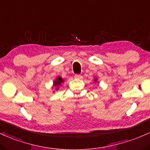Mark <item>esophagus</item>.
I'll list each match as a JSON object with an SVG mask.
<instances>
[{
	"label": "esophagus",
	"mask_w": 150,
	"mask_h": 150,
	"mask_svg": "<svg viewBox=\"0 0 150 150\" xmlns=\"http://www.w3.org/2000/svg\"><path fill=\"white\" fill-rule=\"evenodd\" d=\"M74 78L75 79H82V76L79 75V74H76L74 76Z\"/></svg>",
	"instance_id": "obj_1"
}]
</instances>
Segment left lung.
Masks as SVG:
<instances>
[{
	"mask_svg": "<svg viewBox=\"0 0 150 150\" xmlns=\"http://www.w3.org/2000/svg\"><path fill=\"white\" fill-rule=\"evenodd\" d=\"M96 81H97L96 79H95V80H94V81H95V82H96Z\"/></svg>",
	"mask_w": 150,
	"mask_h": 150,
	"instance_id": "8db88e82",
	"label": "left lung"
}]
</instances>
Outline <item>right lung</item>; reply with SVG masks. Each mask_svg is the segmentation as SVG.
Wrapping results in <instances>:
<instances>
[{
	"instance_id": "right-lung-1",
	"label": "right lung",
	"mask_w": 150,
	"mask_h": 150,
	"mask_svg": "<svg viewBox=\"0 0 150 150\" xmlns=\"http://www.w3.org/2000/svg\"><path fill=\"white\" fill-rule=\"evenodd\" d=\"M64 81L63 80V79H62L61 76H58L56 79L54 81L53 86L54 87H56V90H58L59 86H61V84L63 83Z\"/></svg>"
}]
</instances>
